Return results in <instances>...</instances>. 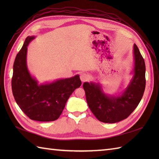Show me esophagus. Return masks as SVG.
I'll return each instance as SVG.
<instances>
[{"label": "esophagus", "instance_id": "34e87169", "mask_svg": "<svg viewBox=\"0 0 159 159\" xmlns=\"http://www.w3.org/2000/svg\"><path fill=\"white\" fill-rule=\"evenodd\" d=\"M80 80H81L82 82H85V81H86V80H88L89 75L86 73H82L81 74H80Z\"/></svg>", "mask_w": 159, "mask_h": 159}]
</instances>
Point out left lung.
Here are the masks:
<instances>
[{"label": "left lung", "mask_w": 159, "mask_h": 159, "mask_svg": "<svg viewBox=\"0 0 159 159\" xmlns=\"http://www.w3.org/2000/svg\"><path fill=\"white\" fill-rule=\"evenodd\" d=\"M133 77L123 92L110 95L104 92L100 83L85 82L87 102L98 120L104 123H116L126 119L136 109L146 87V65L139 48L133 46Z\"/></svg>", "instance_id": "8db88e82"}]
</instances>
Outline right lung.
Listing matches in <instances>:
<instances>
[{
    "label": "right lung",
    "mask_w": 159,
    "mask_h": 159,
    "mask_svg": "<svg viewBox=\"0 0 159 159\" xmlns=\"http://www.w3.org/2000/svg\"><path fill=\"white\" fill-rule=\"evenodd\" d=\"M35 36H28L16 55L11 87L19 107L30 119L50 121L58 119L74 90L81 85L79 75L39 84L27 67V46Z\"/></svg>",
    "instance_id": "obj_1"
}]
</instances>
